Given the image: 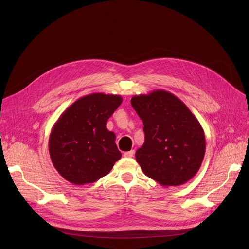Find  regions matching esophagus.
I'll list each match as a JSON object with an SVG mask.
<instances>
[{"mask_svg":"<svg viewBox=\"0 0 249 249\" xmlns=\"http://www.w3.org/2000/svg\"><path fill=\"white\" fill-rule=\"evenodd\" d=\"M133 155H134V150H130V151L124 152L125 158H133Z\"/></svg>","mask_w":249,"mask_h":249,"instance_id":"esophagus-1","label":"esophagus"}]
</instances>
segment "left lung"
Masks as SVG:
<instances>
[{
	"instance_id": "obj_1",
	"label": "left lung",
	"mask_w": 249,
	"mask_h": 249,
	"mask_svg": "<svg viewBox=\"0 0 249 249\" xmlns=\"http://www.w3.org/2000/svg\"><path fill=\"white\" fill-rule=\"evenodd\" d=\"M131 105L144 125V143L135 153L143 173L163 187L184 185L204 160L206 139L200 122L164 89L134 96Z\"/></svg>"
}]
</instances>
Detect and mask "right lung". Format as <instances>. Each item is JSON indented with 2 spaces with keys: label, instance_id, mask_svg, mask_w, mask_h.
<instances>
[{
  "label": "right lung",
  "instance_id": "obj_1",
  "mask_svg": "<svg viewBox=\"0 0 249 249\" xmlns=\"http://www.w3.org/2000/svg\"><path fill=\"white\" fill-rule=\"evenodd\" d=\"M122 97L103 93L77 99L52 127L48 148L59 175L74 185L91 184L108 175L121 159L115 133L106 123Z\"/></svg>",
  "mask_w": 249,
  "mask_h": 249
}]
</instances>
